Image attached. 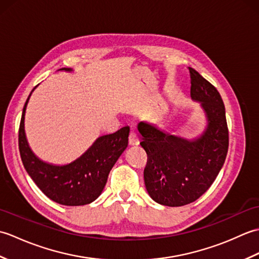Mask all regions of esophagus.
I'll list each match as a JSON object with an SVG mask.
<instances>
[{"label":"esophagus","instance_id":"34e87169","mask_svg":"<svg viewBox=\"0 0 259 259\" xmlns=\"http://www.w3.org/2000/svg\"><path fill=\"white\" fill-rule=\"evenodd\" d=\"M129 145L130 146H138L139 145V138L134 131H131L129 135Z\"/></svg>","mask_w":259,"mask_h":259}]
</instances>
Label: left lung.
<instances>
[{"label":"left lung","instance_id":"8db88e82","mask_svg":"<svg viewBox=\"0 0 259 259\" xmlns=\"http://www.w3.org/2000/svg\"><path fill=\"white\" fill-rule=\"evenodd\" d=\"M190 96L206 113L200 137L188 140L147 122L138 123L140 145L147 152L144 171L148 194L163 206L188 205L205 194L216 179L228 151V128L223 99L210 82L189 68Z\"/></svg>","mask_w":259,"mask_h":259}]
</instances>
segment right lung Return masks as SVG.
I'll use <instances>...</instances> for the list:
<instances>
[{
    "label": "right lung",
    "mask_w": 259,
    "mask_h": 259,
    "mask_svg": "<svg viewBox=\"0 0 259 259\" xmlns=\"http://www.w3.org/2000/svg\"><path fill=\"white\" fill-rule=\"evenodd\" d=\"M60 70L72 71L69 68ZM31 93L24 104L19 129L20 155L27 174L43 194L60 205L83 206L95 201L107 184L110 170L128 146L129 126L99 137L72 162L63 166L48 163L34 155L25 137L24 115Z\"/></svg>",
    "instance_id": "add662e5"
}]
</instances>
